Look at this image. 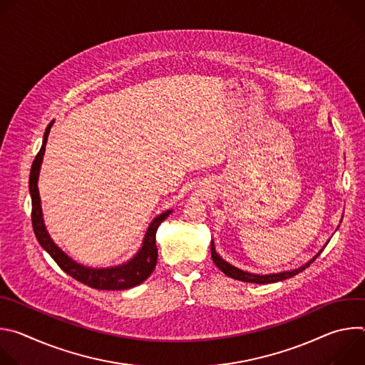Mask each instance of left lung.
<instances>
[{
    "label": "left lung",
    "instance_id": "left-lung-1",
    "mask_svg": "<svg viewBox=\"0 0 365 365\" xmlns=\"http://www.w3.org/2000/svg\"><path fill=\"white\" fill-rule=\"evenodd\" d=\"M338 228H339V227H338ZM338 228H336V230H338ZM328 242H329V240L325 242L324 248L327 247V244H328ZM324 248H322V250H319V251H318V254H317L315 257H312L306 264H303V266H300V267H297V269L286 270V272H280V273H270V274H255V273H250V272L241 270V269H238V267H235V266L230 264L228 262H225V259H224V258L217 252V250H215V244H214V240L211 241V255H212V259H214L215 266H217V267H218L224 274H227L228 277L235 279V280H241V282H247V283H257V284L277 283V282H282V280H286V279H290V277H293V276L299 274L300 272H303L306 267H309L312 263L315 262V259L318 258V255L324 251Z\"/></svg>",
    "mask_w": 365,
    "mask_h": 365
}]
</instances>
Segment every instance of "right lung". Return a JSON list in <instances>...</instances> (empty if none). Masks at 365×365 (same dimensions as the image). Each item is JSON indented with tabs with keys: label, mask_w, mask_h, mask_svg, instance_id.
Listing matches in <instances>:
<instances>
[{
	"label": "right lung",
	"mask_w": 365,
	"mask_h": 365,
	"mask_svg": "<svg viewBox=\"0 0 365 365\" xmlns=\"http://www.w3.org/2000/svg\"><path fill=\"white\" fill-rule=\"evenodd\" d=\"M53 123L55 121H51L44 131L43 144L31 165L30 180H29V190L31 196V222H33V230L38 244L44 248V251L48 252V255L55 259L58 266L66 274H69L75 280L89 287H93L98 290H124V289H131L141 284L153 273L155 263H158L155 232H158L159 225L172 214V210L162 212L151 221V224L148 225L144 234L141 247L128 259V262L118 266H113V267H88L75 262V259L69 257L48 235L44 225V220H43L41 200H40V193L37 186L47 137Z\"/></svg>",
	"instance_id": "right-lung-1"
}]
</instances>
